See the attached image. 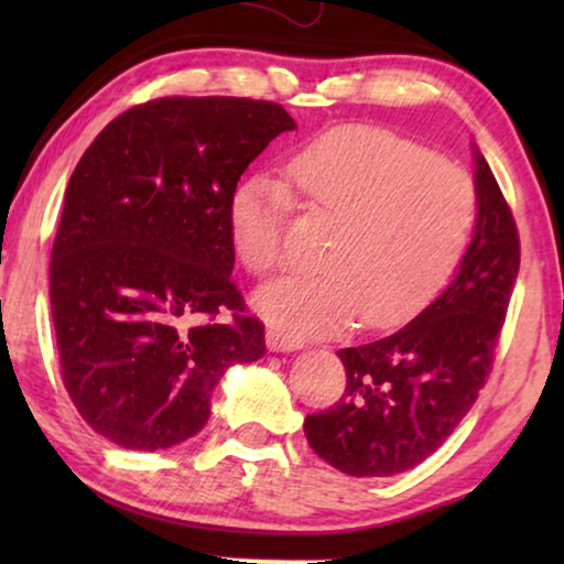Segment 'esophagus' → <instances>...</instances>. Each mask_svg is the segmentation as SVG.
I'll return each mask as SVG.
<instances>
[{
  "mask_svg": "<svg viewBox=\"0 0 564 564\" xmlns=\"http://www.w3.org/2000/svg\"><path fill=\"white\" fill-rule=\"evenodd\" d=\"M267 346H269V351H295V349H303V341L295 336L284 334V330H280V328H269Z\"/></svg>",
  "mask_w": 564,
  "mask_h": 564,
  "instance_id": "34e87169",
  "label": "esophagus"
}]
</instances>
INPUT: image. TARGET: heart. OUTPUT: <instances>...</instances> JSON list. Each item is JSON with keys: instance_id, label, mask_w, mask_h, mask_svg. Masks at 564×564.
<instances>
[{"instance_id": "heart-1", "label": "heart", "mask_w": 564, "mask_h": 564, "mask_svg": "<svg viewBox=\"0 0 564 564\" xmlns=\"http://www.w3.org/2000/svg\"><path fill=\"white\" fill-rule=\"evenodd\" d=\"M292 205L334 220L318 272L257 292L264 318L290 336H326L357 318L392 328L419 315L465 259L480 195L465 169L372 126H341L300 145L282 180L257 174L228 203L236 257L251 274L282 264Z\"/></svg>"}]
</instances>
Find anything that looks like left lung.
Returning <instances> with one entry per match:
<instances>
[{
    "mask_svg": "<svg viewBox=\"0 0 564 564\" xmlns=\"http://www.w3.org/2000/svg\"><path fill=\"white\" fill-rule=\"evenodd\" d=\"M480 218L454 282L426 311L372 344L338 351L346 392L303 423L307 444L354 477H390L431 457L475 405L519 276L513 213L475 151Z\"/></svg>",
    "mask_w": 564,
    "mask_h": 564,
    "instance_id": "left-lung-1",
    "label": "left lung"
}]
</instances>
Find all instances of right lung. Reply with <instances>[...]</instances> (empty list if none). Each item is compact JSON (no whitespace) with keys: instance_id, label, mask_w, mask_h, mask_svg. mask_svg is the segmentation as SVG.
I'll list each match as a JSON object with an SVG mask.
<instances>
[{"instance_id":"obj_1","label":"right lung","mask_w":564,"mask_h":564,"mask_svg":"<svg viewBox=\"0 0 564 564\" xmlns=\"http://www.w3.org/2000/svg\"><path fill=\"white\" fill-rule=\"evenodd\" d=\"M295 128L246 97H159L118 115L68 180L51 251L64 388L99 436L156 452L195 436L264 323L230 280L228 203L246 166Z\"/></svg>"}]
</instances>
